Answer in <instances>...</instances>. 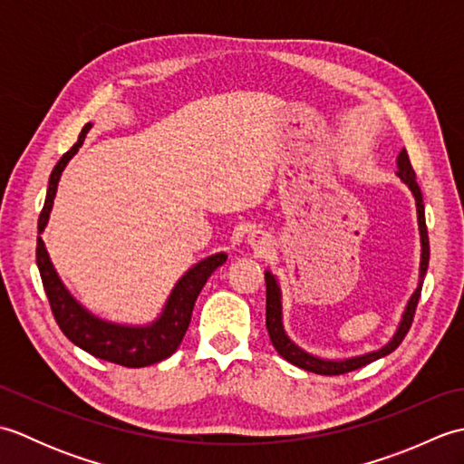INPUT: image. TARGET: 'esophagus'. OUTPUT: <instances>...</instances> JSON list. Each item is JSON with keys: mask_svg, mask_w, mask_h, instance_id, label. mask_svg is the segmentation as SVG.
Returning <instances> with one entry per match:
<instances>
[{"mask_svg": "<svg viewBox=\"0 0 464 464\" xmlns=\"http://www.w3.org/2000/svg\"><path fill=\"white\" fill-rule=\"evenodd\" d=\"M247 243L249 247L257 253V255H265L269 249H271V235L265 233L263 229H253L249 235H247Z\"/></svg>", "mask_w": 464, "mask_h": 464, "instance_id": "obj_1", "label": "esophagus"}]
</instances>
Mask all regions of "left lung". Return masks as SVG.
I'll return each instance as SVG.
<instances>
[{
  "mask_svg": "<svg viewBox=\"0 0 464 464\" xmlns=\"http://www.w3.org/2000/svg\"><path fill=\"white\" fill-rule=\"evenodd\" d=\"M397 177L409 187V191L415 199L417 207V223H419V237H420V263H419V283L417 289L412 291V295L407 301V307L401 314V321L397 324L392 337L382 344V347L362 353V354H354V357L347 359H324L319 357V354H313L309 351H304L295 343L287 331H285L283 324V293H281V285L277 275H273L269 269L265 271V283H267V331L275 351H277L285 361H289L291 364L304 371L317 372V374H343L354 369H361L364 364H369L372 361H377L381 357H387L389 353L395 351L399 344L405 339V334L411 329L412 317H415V309L420 297V289H422V281H425V275L429 269V235H427V223H425V203H422V193L420 187L417 185L415 179V171H412L409 155L405 150H401L397 157Z\"/></svg>",
  "mask_w": 464,
  "mask_h": 464,
  "instance_id": "8db88e82",
  "label": "left lung"
}]
</instances>
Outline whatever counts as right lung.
I'll return each instance as SVG.
<instances>
[{"label":"right lung","mask_w":464,"mask_h":464,"mask_svg":"<svg viewBox=\"0 0 464 464\" xmlns=\"http://www.w3.org/2000/svg\"><path fill=\"white\" fill-rule=\"evenodd\" d=\"M90 130L92 123H87L80 133V140H77L72 150L57 161L52 175H49L45 203L37 221V269L39 275H42V283L49 304H52L53 317L59 324V329L63 331L69 341L77 344L80 349L93 354L97 359L123 364V367L140 369L171 357L177 351V347H179L185 337L187 327H189L191 323L195 301L199 297L203 285L211 277V273L227 261V253L221 251L209 255V257L201 259L199 263H195L193 267L187 269L179 277V281L175 283V287L171 289L169 297H167L161 313L157 314L151 323H113L97 317L90 309H85L83 304L69 293L62 277L57 275L52 259H49L42 233L45 231L49 213L53 209V199L57 193L59 179H62V173L67 163L72 161V157L80 151V147L83 145Z\"/></svg>","instance_id":"add662e5"}]
</instances>
